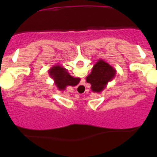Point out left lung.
Listing matches in <instances>:
<instances>
[{
  "mask_svg": "<svg viewBox=\"0 0 157 157\" xmlns=\"http://www.w3.org/2000/svg\"><path fill=\"white\" fill-rule=\"evenodd\" d=\"M116 69L105 60L100 59L94 65L91 72L86 77L88 83L91 84V89L94 93H100L105 89L108 82L116 76Z\"/></svg>",
  "mask_w": 157,
  "mask_h": 157,
  "instance_id": "8db88e82",
  "label": "left lung"
}]
</instances>
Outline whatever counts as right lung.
<instances>
[{
	"label": "right lung",
	"instance_id": "obj_1",
	"mask_svg": "<svg viewBox=\"0 0 157 157\" xmlns=\"http://www.w3.org/2000/svg\"><path fill=\"white\" fill-rule=\"evenodd\" d=\"M48 71L49 77L54 80L55 86L60 91L66 90L67 86H77L80 81V78L71 76L66 68L59 64L53 66Z\"/></svg>",
	"mask_w": 157,
	"mask_h": 157
}]
</instances>
